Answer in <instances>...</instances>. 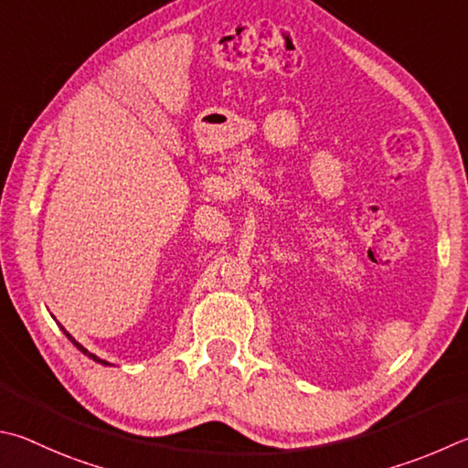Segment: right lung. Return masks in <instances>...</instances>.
Wrapping results in <instances>:
<instances>
[{"mask_svg": "<svg viewBox=\"0 0 468 468\" xmlns=\"http://www.w3.org/2000/svg\"><path fill=\"white\" fill-rule=\"evenodd\" d=\"M67 337H69V339H71V342H73V344H75V346H78V347H80V350H81V352H83V354H88V356H90V358H93V360H96V362H101V364H106V362H104V360H100V358H96V356H93V354H90V352H88V350H86V347H83V346H81V344H78V342H75V339H73V337H71V335H69V334H67Z\"/></svg>", "mask_w": 468, "mask_h": 468, "instance_id": "right-lung-1", "label": "right lung"}]
</instances>
